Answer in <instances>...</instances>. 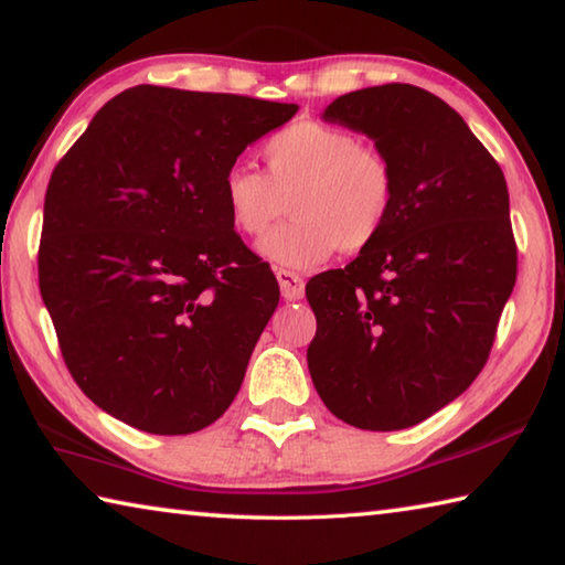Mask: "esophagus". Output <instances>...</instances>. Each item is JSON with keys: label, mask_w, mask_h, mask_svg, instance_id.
I'll return each mask as SVG.
<instances>
[{"label": "esophagus", "mask_w": 565, "mask_h": 565, "mask_svg": "<svg viewBox=\"0 0 565 565\" xmlns=\"http://www.w3.org/2000/svg\"><path fill=\"white\" fill-rule=\"evenodd\" d=\"M276 281H279L281 296H284L286 301H299L301 296H303V279H301L299 274L279 269V271H276Z\"/></svg>", "instance_id": "34e87169"}]
</instances>
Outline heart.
Wrapping results in <instances>:
<instances>
[{"instance_id":"heart-1","label":"heart","mask_w":565,"mask_h":565,"mask_svg":"<svg viewBox=\"0 0 565 565\" xmlns=\"http://www.w3.org/2000/svg\"><path fill=\"white\" fill-rule=\"evenodd\" d=\"M266 177L232 167L222 199L236 232L264 236L289 199L291 222L259 244L264 259L281 269H313L341 252L374 244L396 199V169L384 149L361 145L337 124L294 121L266 141Z\"/></svg>"}]
</instances>
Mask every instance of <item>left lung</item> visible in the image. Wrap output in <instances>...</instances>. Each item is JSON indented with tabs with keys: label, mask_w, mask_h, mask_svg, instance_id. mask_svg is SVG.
<instances>
[{
	"label": "left lung",
	"mask_w": 565,
	"mask_h": 565,
	"mask_svg": "<svg viewBox=\"0 0 565 565\" xmlns=\"http://www.w3.org/2000/svg\"><path fill=\"white\" fill-rule=\"evenodd\" d=\"M323 121L366 134L396 169L374 244L317 274L311 381L333 416L366 431L416 426L473 384L515 284L509 189L461 114L414 84L333 99Z\"/></svg>",
	"instance_id": "obj_1"
}]
</instances>
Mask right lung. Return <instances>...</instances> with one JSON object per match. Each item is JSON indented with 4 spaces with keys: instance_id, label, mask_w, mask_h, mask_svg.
<instances>
[{
    "instance_id": "obj_1",
    "label": "right lung",
    "mask_w": 565,
    "mask_h": 565,
    "mask_svg": "<svg viewBox=\"0 0 565 565\" xmlns=\"http://www.w3.org/2000/svg\"><path fill=\"white\" fill-rule=\"evenodd\" d=\"M296 109L139 84L54 167L40 291L66 369L109 416L181 436L232 406L279 284L234 232L222 181Z\"/></svg>"
}]
</instances>
